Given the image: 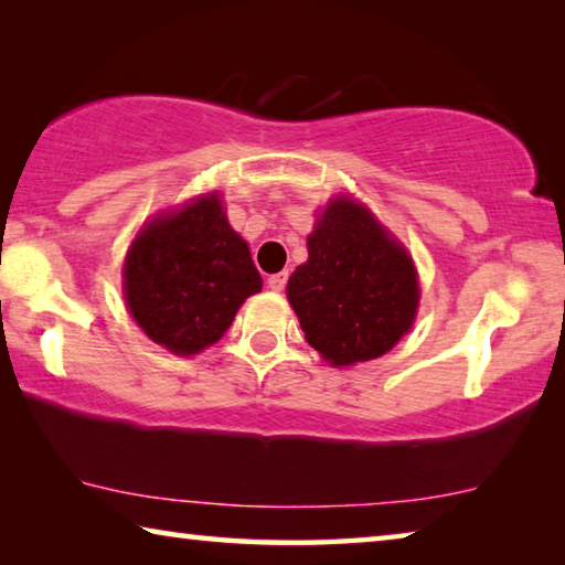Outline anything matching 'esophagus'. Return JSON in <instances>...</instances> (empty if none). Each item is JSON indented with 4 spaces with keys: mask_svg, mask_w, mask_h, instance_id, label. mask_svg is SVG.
Listing matches in <instances>:
<instances>
[{
    "mask_svg": "<svg viewBox=\"0 0 565 565\" xmlns=\"http://www.w3.org/2000/svg\"><path fill=\"white\" fill-rule=\"evenodd\" d=\"M286 281H289V271L271 274V276H269V289H274V291H284V289H286Z\"/></svg>",
    "mask_w": 565,
    "mask_h": 565,
    "instance_id": "esophagus-1",
    "label": "esophagus"
}]
</instances>
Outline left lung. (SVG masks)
I'll return each instance as SVG.
<instances>
[{
	"instance_id": "obj_1",
	"label": "left lung",
	"mask_w": 565,
	"mask_h": 565,
	"mask_svg": "<svg viewBox=\"0 0 565 565\" xmlns=\"http://www.w3.org/2000/svg\"><path fill=\"white\" fill-rule=\"evenodd\" d=\"M306 244L309 262L286 286L306 341L333 366L384 356L416 317L414 262L347 196L323 209Z\"/></svg>"
}]
</instances>
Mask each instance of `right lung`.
Returning a JSON list of instances; mask_svg holds the SVG:
<instances>
[{
	"label": "right lung",
	"instance_id": "obj_1",
	"mask_svg": "<svg viewBox=\"0 0 565 565\" xmlns=\"http://www.w3.org/2000/svg\"><path fill=\"white\" fill-rule=\"evenodd\" d=\"M259 291L262 276L216 194L149 222L124 264L131 317L174 353L212 347L232 327L238 306Z\"/></svg>",
	"mask_w": 565,
	"mask_h": 565
}]
</instances>
